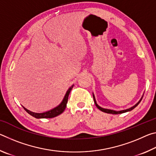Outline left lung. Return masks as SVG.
<instances>
[{
  "label": "left lung",
  "instance_id": "8db88e82",
  "mask_svg": "<svg viewBox=\"0 0 156 156\" xmlns=\"http://www.w3.org/2000/svg\"><path fill=\"white\" fill-rule=\"evenodd\" d=\"M143 95H144V94H143ZM143 95H142V96L141 97V98L140 99L139 101H138V102H137V103H136L135 105H133V107L129 108V109H124V110H120V111H115V110H112V109H105V108H102V107L99 106V105L97 104L96 100V98H95V96H94V93H93V97H94V103H95V105H96V106L97 107L98 109H100V111H102V112H105V113H112V114H120V113H125V112H130V111L133 110V109H134V108H136V107L139 105L140 102H141L142 98H143Z\"/></svg>",
  "mask_w": 156,
  "mask_h": 156
}]
</instances>
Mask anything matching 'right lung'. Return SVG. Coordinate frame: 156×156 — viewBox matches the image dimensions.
Wrapping results in <instances>:
<instances>
[{
	"instance_id": "obj_1",
	"label": "right lung",
	"mask_w": 156,
	"mask_h": 156,
	"mask_svg": "<svg viewBox=\"0 0 156 156\" xmlns=\"http://www.w3.org/2000/svg\"><path fill=\"white\" fill-rule=\"evenodd\" d=\"M73 87V84L68 89V90L66 92V94L64 96V98H63L62 101L60 102V104L59 105H58L57 107H54V109H52L49 111H47V112H43V113H35L33 112H31V111L28 110L23 107L24 109L29 114L32 115L33 117L36 118H54L56 116L64 112L66 107H67V100H68V97L69 95V93L71 90H72V88Z\"/></svg>"
}]
</instances>
